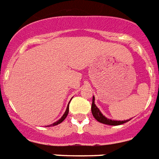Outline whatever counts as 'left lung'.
<instances>
[{
    "mask_svg": "<svg viewBox=\"0 0 159 159\" xmlns=\"http://www.w3.org/2000/svg\"><path fill=\"white\" fill-rule=\"evenodd\" d=\"M94 96H93V100H92V106H91V111L92 114H93V116L95 118V120L98 121V122L102 123V124H104V125H122V124H125V123L128 122V121L130 120H111V119L107 118L106 116H104L102 114V112L100 111L99 109L97 107V106L94 103Z\"/></svg>",
    "mask_w": 159,
    "mask_h": 159,
    "instance_id": "obj_1",
    "label": "left lung"
}]
</instances>
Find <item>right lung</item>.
I'll return each instance as SVG.
<instances>
[{"instance_id":"1","label":"right lung","mask_w":159,"mask_h":159,"mask_svg":"<svg viewBox=\"0 0 159 159\" xmlns=\"http://www.w3.org/2000/svg\"><path fill=\"white\" fill-rule=\"evenodd\" d=\"M71 101V100H70ZM68 114H69V105L67 106V108H66V111H65V112L64 113V115L61 116V118L60 119V120H58L57 121H56L55 123H53V124H52V125H48V126H55V125H59V124H61L62 121H64V120H65V118H66V116H68Z\"/></svg>"}]
</instances>
